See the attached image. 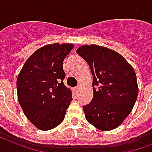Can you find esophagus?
Returning a JSON list of instances; mask_svg holds the SVG:
<instances>
[{"label":"esophagus","mask_w":152,"mask_h":152,"mask_svg":"<svg viewBox=\"0 0 152 152\" xmlns=\"http://www.w3.org/2000/svg\"><path fill=\"white\" fill-rule=\"evenodd\" d=\"M79 89H80V87H79V86L75 87V93H77V92H78V90H79Z\"/></svg>","instance_id":"esophagus-1"}]
</instances>
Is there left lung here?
Wrapping results in <instances>:
<instances>
[{
  "label": "left lung",
  "instance_id": "1",
  "mask_svg": "<svg viewBox=\"0 0 152 152\" xmlns=\"http://www.w3.org/2000/svg\"><path fill=\"white\" fill-rule=\"evenodd\" d=\"M76 52L86 61L93 75V99L83 107L86 121L101 131L116 129L137 99L133 67L118 52L102 46L83 45Z\"/></svg>",
  "mask_w": 152,
  "mask_h": 152
}]
</instances>
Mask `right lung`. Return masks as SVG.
<instances>
[{"label":"right lung","mask_w":152,"mask_h":152,"mask_svg":"<svg viewBox=\"0 0 152 152\" xmlns=\"http://www.w3.org/2000/svg\"><path fill=\"white\" fill-rule=\"evenodd\" d=\"M73 48L72 43L43 46L28 58L19 73V103L26 117L39 130L48 131L61 124L72 101L71 90L63 82V63Z\"/></svg>","instance_id":"add662e5"}]
</instances>
